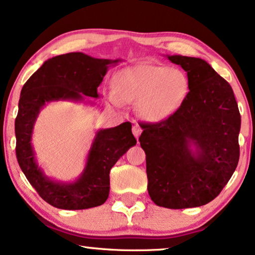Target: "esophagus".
<instances>
[{
    "label": "esophagus",
    "mask_w": 255,
    "mask_h": 255,
    "mask_svg": "<svg viewBox=\"0 0 255 255\" xmlns=\"http://www.w3.org/2000/svg\"><path fill=\"white\" fill-rule=\"evenodd\" d=\"M132 132H133V134H134V137L137 138V140H138V138H139V135H140V133H141V128H140V127H139V125H137L135 124L133 128H132Z\"/></svg>",
    "instance_id": "1"
}]
</instances>
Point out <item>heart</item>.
I'll list each match as a JSON object with an SVG mask.
<instances>
[{"label": "heart", "instance_id": "heart-1", "mask_svg": "<svg viewBox=\"0 0 255 255\" xmlns=\"http://www.w3.org/2000/svg\"><path fill=\"white\" fill-rule=\"evenodd\" d=\"M113 89V103H138L142 117L161 122L172 116L186 99L188 79L179 69L141 62L118 73Z\"/></svg>", "mask_w": 255, "mask_h": 255}]
</instances>
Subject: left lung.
Returning <instances> with one entry per match:
<instances>
[{"label": "left lung", "instance_id": "obj_1", "mask_svg": "<svg viewBox=\"0 0 255 255\" xmlns=\"http://www.w3.org/2000/svg\"><path fill=\"white\" fill-rule=\"evenodd\" d=\"M167 58L187 72L189 92L167 120L141 124L147 190L159 207L196 208L217 197L236 170L242 120L231 86L207 61Z\"/></svg>", "mask_w": 255, "mask_h": 255}]
</instances>
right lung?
Masks as SVG:
<instances>
[{
	"instance_id": "right-lung-1",
	"label": "right lung",
	"mask_w": 255,
	"mask_h": 255,
	"mask_svg": "<svg viewBox=\"0 0 255 255\" xmlns=\"http://www.w3.org/2000/svg\"><path fill=\"white\" fill-rule=\"evenodd\" d=\"M120 61L96 59L81 52L48 59L23 86L15 121L16 156L31 186L48 204L64 210L102 205L109 196L110 169L137 140L130 122L96 132L83 172L74 182L51 180L38 166L31 144L33 127L45 104L54 101L82 102L99 97L97 88L109 65Z\"/></svg>"
}]
</instances>
